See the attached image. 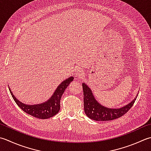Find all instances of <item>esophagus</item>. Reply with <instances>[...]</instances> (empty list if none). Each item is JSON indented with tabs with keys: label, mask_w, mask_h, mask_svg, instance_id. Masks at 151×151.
Masks as SVG:
<instances>
[{
	"label": "esophagus",
	"mask_w": 151,
	"mask_h": 151,
	"mask_svg": "<svg viewBox=\"0 0 151 151\" xmlns=\"http://www.w3.org/2000/svg\"><path fill=\"white\" fill-rule=\"evenodd\" d=\"M75 74L76 75H77L78 76H82V75H84L83 70H82L81 69H79V68H77V69H75Z\"/></svg>",
	"instance_id": "esophagus-1"
}]
</instances>
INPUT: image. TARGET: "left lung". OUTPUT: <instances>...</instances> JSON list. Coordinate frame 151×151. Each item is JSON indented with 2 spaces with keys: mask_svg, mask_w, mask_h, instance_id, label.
Here are the masks:
<instances>
[{
  "mask_svg": "<svg viewBox=\"0 0 151 151\" xmlns=\"http://www.w3.org/2000/svg\"><path fill=\"white\" fill-rule=\"evenodd\" d=\"M84 108L86 116L96 121H109L118 119L126 114L132 107L137 96L127 104L120 108H109L103 105L97 101L91 88L83 82Z\"/></svg>",
  "mask_w": 151,
  "mask_h": 151,
  "instance_id": "obj_1",
  "label": "left lung"
}]
</instances>
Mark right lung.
Wrapping results in <instances>:
<instances>
[{"label":"right lung","instance_id":"obj_1","mask_svg":"<svg viewBox=\"0 0 151 151\" xmlns=\"http://www.w3.org/2000/svg\"><path fill=\"white\" fill-rule=\"evenodd\" d=\"M73 76H70L58 86L53 95L45 102L35 105H27L17 99L9 88V90L15 102L25 113L40 119H47L54 116L60 109L61 97L67 87L73 81Z\"/></svg>","mask_w":151,"mask_h":151}]
</instances>
